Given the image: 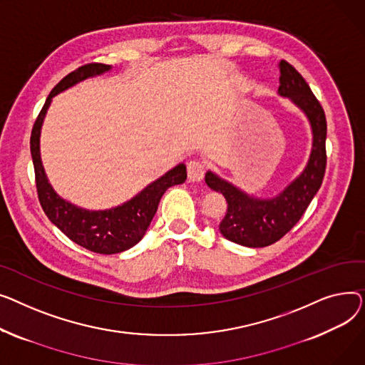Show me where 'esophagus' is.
<instances>
[{
	"instance_id": "esophagus-1",
	"label": "esophagus",
	"mask_w": 365,
	"mask_h": 365,
	"mask_svg": "<svg viewBox=\"0 0 365 365\" xmlns=\"http://www.w3.org/2000/svg\"><path fill=\"white\" fill-rule=\"evenodd\" d=\"M187 174H188V180L192 182H200L203 180L205 175V165L203 162L192 159L187 163Z\"/></svg>"
}]
</instances>
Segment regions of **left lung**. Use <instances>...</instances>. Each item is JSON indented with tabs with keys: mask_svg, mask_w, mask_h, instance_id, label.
<instances>
[{
	"mask_svg": "<svg viewBox=\"0 0 365 365\" xmlns=\"http://www.w3.org/2000/svg\"><path fill=\"white\" fill-rule=\"evenodd\" d=\"M278 96L289 98L307 116L311 128V153L302 173L271 197L249 195L212 170H207L205 175L207 187L222 192L228 203L220 232L227 240L246 247L269 246L290 231L302 218L326 173L327 123L323 107L292 64L282 60L278 63Z\"/></svg>",
	"mask_w": 365,
	"mask_h": 365,
	"instance_id": "obj_1",
	"label": "left lung"
}]
</instances>
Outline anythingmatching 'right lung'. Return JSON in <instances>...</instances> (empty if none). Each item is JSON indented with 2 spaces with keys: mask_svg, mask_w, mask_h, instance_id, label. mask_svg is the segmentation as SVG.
<instances>
[{
  "mask_svg": "<svg viewBox=\"0 0 365 365\" xmlns=\"http://www.w3.org/2000/svg\"><path fill=\"white\" fill-rule=\"evenodd\" d=\"M110 71V64L93 63L64 76L47 97L31 135V155L35 168L38 197L46 215L72 242L101 255H113L135 246L144 237L152 222L163 192L169 187L182 184L187 180L185 165L178 163L165 175L144 187L130 200L103 210L81 207L57 195L42 165L39 147L42 123H44L53 97L75 87L85 79L96 78Z\"/></svg>",
  "mask_w": 365,
  "mask_h": 365,
  "instance_id": "obj_1",
  "label": "right lung"
}]
</instances>
